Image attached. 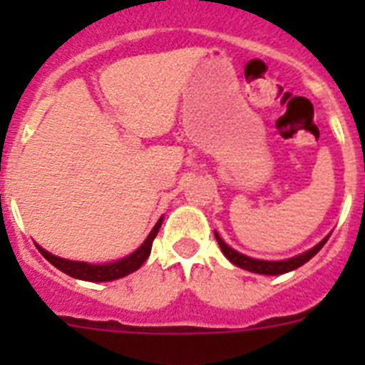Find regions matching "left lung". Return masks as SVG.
<instances>
[{"label":"left lung","mask_w":365,"mask_h":365,"mask_svg":"<svg viewBox=\"0 0 365 365\" xmlns=\"http://www.w3.org/2000/svg\"><path fill=\"white\" fill-rule=\"evenodd\" d=\"M215 234V240H217L219 247H221L222 254L228 257V259L234 263L235 267H241V269L245 270H250V272H257V274H269V276H278V274H285V272H291V270L298 269V267H302L303 263H307L309 259H311L312 256H316V254L320 252V248L324 247L325 243H327L329 237H325L324 241H320V243L316 245L314 248H311V250H307V252L299 254V256L296 257H291V259H285V261H263V259H254V257H248V256H243V254L235 252L234 248L228 247L225 241L219 237L217 232H214Z\"/></svg>","instance_id":"obj_1"}]
</instances>
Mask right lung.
I'll use <instances>...</instances> for the list:
<instances>
[{
	"instance_id": "right-lung-1",
	"label": "right lung",
	"mask_w": 365,
	"mask_h": 365,
	"mask_svg": "<svg viewBox=\"0 0 365 365\" xmlns=\"http://www.w3.org/2000/svg\"><path fill=\"white\" fill-rule=\"evenodd\" d=\"M160 225H163V217L157 221V225L150 232V235H148V240L143 243V247L135 250L131 256L115 261V263H106V265H91V263H82V261L62 259V257H56L53 254H49L41 247H38V250H40L45 259L53 263L62 272L69 274L71 278H78L83 279V282H113V279L124 278V276H128V274L135 272V270L143 267L144 261L150 257L151 245H153V240L159 234Z\"/></svg>"
}]
</instances>
